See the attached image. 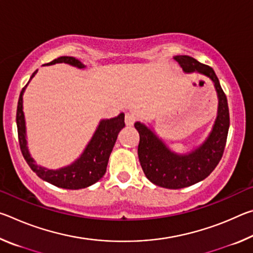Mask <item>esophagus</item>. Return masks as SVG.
Listing matches in <instances>:
<instances>
[{
  "label": "esophagus",
  "mask_w": 253,
  "mask_h": 253,
  "mask_svg": "<svg viewBox=\"0 0 253 253\" xmlns=\"http://www.w3.org/2000/svg\"><path fill=\"white\" fill-rule=\"evenodd\" d=\"M135 121H136V117H135L134 114H130V113H127V114H126V116H125V123H126L127 126L130 127V126L134 125Z\"/></svg>",
  "instance_id": "34e87169"
}]
</instances>
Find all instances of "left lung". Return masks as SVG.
Returning <instances> with one entry per match:
<instances>
[{
	"label": "left lung",
	"instance_id": "1",
	"mask_svg": "<svg viewBox=\"0 0 253 253\" xmlns=\"http://www.w3.org/2000/svg\"><path fill=\"white\" fill-rule=\"evenodd\" d=\"M174 60L185 74L198 72L208 77L215 88L219 105L209 136L200 146L186 154L170 151L151 127L140 122L135 123L139 132L138 158L145 175L155 185L170 190L193 185L213 172L223 155L230 126L228 100L212 68L188 55H175Z\"/></svg>",
	"mask_w": 253,
	"mask_h": 253
}]
</instances>
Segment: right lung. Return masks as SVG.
Returning a JSON list of instances; mask_svg holds the SVG:
<instances>
[{
    "mask_svg": "<svg viewBox=\"0 0 253 253\" xmlns=\"http://www.w3.org/2000/svg\"><path fill=\"white\" fill-rule=\"evenodd\" d=\"M55 63H67V65L76 67L78 69L85 68L83 62L74 57H60L46 63L45 66H52ZM37 72L38 70L33 72L29 83L36 76ZM29 83L25 84L19 97L18 110H16V126H18L21 152L30 168L43 181L52 184L54 186L67 188V190H79V188L90 186L99 181L106 173L110 153L116 143L119 131L125 127V114L122 113L117 117L110 119H101L83 154L71 164L58 169H46L37 164L28 147L27 126H25L23 113V93Z\"/></svg>",
    "mask_w": 253,
    "mask_h": 253,
    "instance_id": "right-lung-1",
    "label": "right lung"
}]
</instances>
